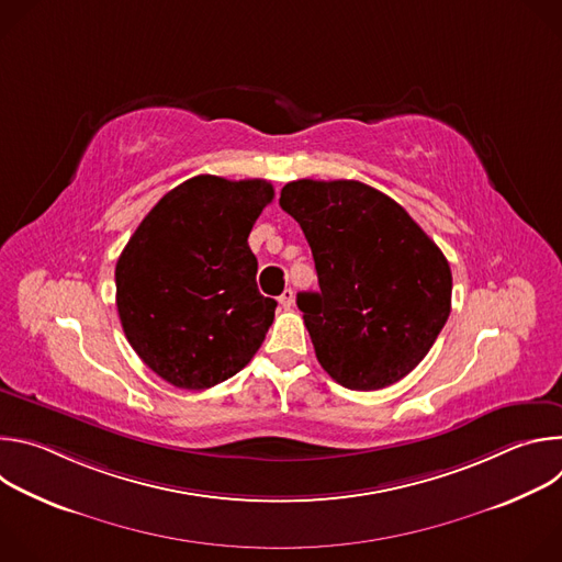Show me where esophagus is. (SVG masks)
Here are the masks:
<instances>
[{"label":"esophagus","instance_id":"1","mask_svg":"<svg viewBox=\"0 0 562 562\" xmlns=\"http://www.w3.org/2000/svg\"><path fill=\"white\" fill-rule=\"evenodd\" d=\"M293 300H295L293 289H284V291H282V295H280V304H282L284 308H291V306H293Z\"/></svg>","mask_w":562,"mask_h":562}]
</instances>
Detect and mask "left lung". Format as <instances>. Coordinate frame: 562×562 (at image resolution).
Here are the masks:
<instances>
[{
  "label": "left lung",
  "mask_w": 562,
  "mask_h": 562,
  "mask_svg": "<svg viewBox=\"0 0 562 562\" xmlns=\"http://www.w3.org/2000/svg\"><path fill=\"white\" fill-rule=\"evenodd\" d=\"M280 206L313 254L317 293H297L317 362L353 391L412 373L451 311V269L389 195L356 180H295Z\"/></svg>",
  "instance_id": "1"
}]
</instances>
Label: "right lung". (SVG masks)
Instances as JSON below:
<instances>
[{
    "instance_id": "obj_1",
    "label": "right lung",
    "mask_w": 562,
    "mask_h": 562,
    "mask_svg": "<svg viewBox=\"0 0 562 562\" xmlns=\"http://www.w3.org/2000/svg\"><path fill=\"white\" fill-rule=\"evenodd\" d=\"M273 200L267 180L198 176L159 200L115 267L126 340L159 378L200 391L245 369L278 302L258 291L249 233Z\"/></svg>"
}]
</instances>
